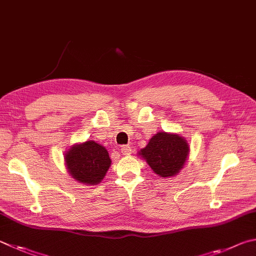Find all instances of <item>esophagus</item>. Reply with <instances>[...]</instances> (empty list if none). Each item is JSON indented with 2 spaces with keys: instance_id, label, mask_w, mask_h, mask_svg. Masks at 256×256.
Instances as JSON below:
<instances>
[{
  "instance_id": "34e87169",
  "label": "esophagus",
  "mask_w": 256,
  "mask_h": 256,
  "mask_svg": "<svg viewBox=\"0 0 256 256\" xmlns=\"http://www.w3.org/2000/svg\"><path fill=\"white\" fill-rule=\"evenodd\" d=\"M120 152H122L123 156H128L132 153V148L128 146H120Z\"/></svg>"
}]
</instances>
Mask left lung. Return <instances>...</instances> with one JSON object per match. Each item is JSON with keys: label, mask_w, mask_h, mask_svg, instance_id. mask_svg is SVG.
Instances as JSON below:
<instances>
[{"label": "left lung", "mask_w": 256, "mask_h": 256, "mask_svg": "<svg viewBox=\"0 0 256 256\" xmlns=\"http://www.w3.org/2000/svg\"><path fill=\"white\" fill-rule=\"evenodd\" d=\"M189 144L176 133L158 132L138 154L150 166L153 172L164 178H172L184 168L189 156Z\"/></svg>", "instance_id": "1"}]
</instances>
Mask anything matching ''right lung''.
Here are the masks:
<instances>
[{"label": "right lung", "mask_w": 256, "mask_h": 256, "mask_svg": "<svg viewBox=\"0 0 256 256\" xmlns=\"http://www.w3.org/2000/svg\"><path fill=\"white\" fill-rule=\"evenodd\" d=\"M112 161L106 148L94 140L76 143L64 153V166L77 182L98 184L108 174Z\"/></svg>", "instance_id": "right-lung-1"}]
</instances>
